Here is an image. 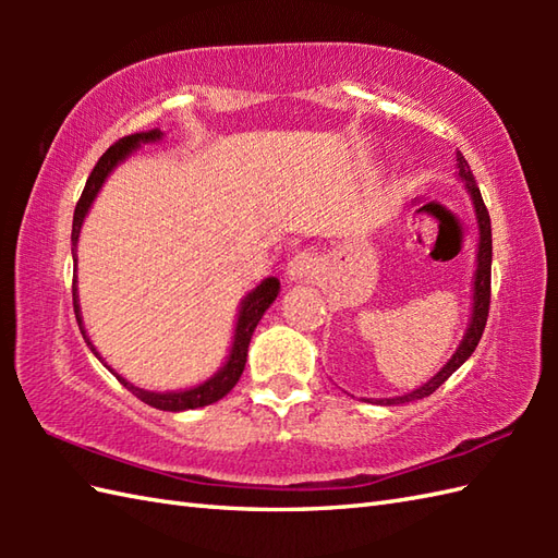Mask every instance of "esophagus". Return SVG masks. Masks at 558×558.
I'll return each mask as SVG.
<instances>
[{
    "instance_id": "obj_1",
    "label": "esophagus",
    "mask_w": 558,
    "mask_h": 558,
    "mask_svg": "<svg viewBox=\"0 0 558 558\" xmlns=\"http://www.w3.org/2000/svg\"><path fill=\"white\" fill-rule=\"evenodd\" d=\"M318 272V260L312 254H298L290 258L288 278L290 280H312Z\"/></svg>"
}]
</instances>
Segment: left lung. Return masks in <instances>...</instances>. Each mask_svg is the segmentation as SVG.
I'll use <instances>...</instances> for the list:
<instances>
[{"instance_id": "8db88e82", "label": "left lung", "mask_w": 558, "mask_h": 558, "mask_svg": "<svg viewBox=\"0 0 558 558\" xmlns=\"http://www.w3.org/2000/svg\"><path fill=\"white\" fill-rule=\"evenodd\" d=\"M456 160H458V177L462 182H465L470 198H472V206H475V216H477V228H480V244H477V270H475V290H472V316H470V326L465 330V336H462L460 345L456 350L453 357H450L444 366L441 372L436 376H432L429 381L424 386L410 390L405 396H396V398H381V400H374L376 405H402V402H412V400H422L426 396H432L434 390L441 386L446 378L453 374L462 362H468V357L472 352H475L477 342L484 333V326H487V316H489V300H492V220H489V210L484 206L482 194H480V186L475 182V174H472L470 165L465 160V156L458 150L456 153Z\"/></svg>"}]
</instances>
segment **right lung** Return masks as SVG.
Instances as JSON below:
<instances>
[{"instance_id": "obj_1", "label": "right lung", "mask_w": 558, "mask_h": 558, "mask_svg": "<svg viewBox=\"0 0 558 558\" xmlns=\"http://www.w3.org/2000/svg\"><path fill=\"white\" fill-rule=\"evenodd\" d=\"M162 138V132L160 129H150V132H138V134H132V136H124L117 141L114 146H110L108 150L102 153V158L98 160L96 168H93L90 177L86 186H83V194L78 198L76 204V210H74V225H71V254L76 256V244H78V234H81V225H83V218H86V213L90 208L93 201H96L100 186L105 184V180H108V174L120 165L122 160H126L132 153L141 146V144H150V141H160ZM76 260V258H74ZM71 294H74V314H76V322H78V328H81V336L83 340L88 342L93 354L102 362V357L98 354V350L93 348V342L88 340L86 336V328H83V318H81V306H78V288H76V278H74V286H71ZM280 292V280L278 278H266L264 282L256 290H252L246 294V298L242 300L240 304V314H236V326H234V340H232V348H230V357L228 362H225L220 369L213 374L208 381L198 384L194 388H186V390H172V393H153V390H144L138 388L134 384H129L124 376L114 374L108 364V369L117 376V381H120L126 390H132V393L144 400L146 405L156 408V410H165V412H182V410H194V408H206L210 405V402H216L220 398H225L230 393V390L234 388V384L240 381V376L244 372V364H246V352H248V342H252V336H254V328L258 326L260 316L266 314L268 306L276 302Z\"/></svg>"}]
</instances>
